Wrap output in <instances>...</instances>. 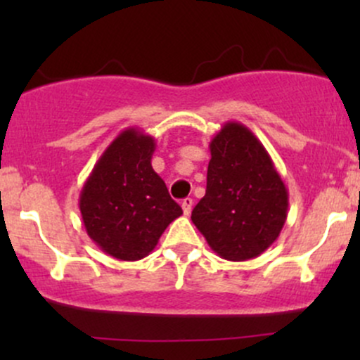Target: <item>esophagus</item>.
Here are the masks:
<instances>
[{
	"mask_svg": "<svg viewBox=\"0 0 360 360\" xmlns=\"http://www.w3.org/2000/svg\"><path fill=\"white\" fill-rule=\"evenodd\" d=\"M181 206H183V212L186 217H189V214H191V210H193V200L191 198H186V200H183V203H181Z\"/></svg>",
	"mask_w": 360,
	"mask_h": 360,
	"instance_id": "obj_1",
	"label": "esophagus"
}]
</instances>
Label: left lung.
<instances>
[{"mask_svg":"<svg viewBox=\"0 0 360 360\" xmlns=\"http://www.w3.org/2000/svg\"><path fill=\"white\" fill-rule=\"evenodd\" d=\"M206 194L191 220L221 259H255L278 240L289 194L269 152L243 123L226 122L210 142Z\"/></svg>","mask_w":360,"mask_h":360,"instance_id":"1","label":"left lung"}]
</instances>
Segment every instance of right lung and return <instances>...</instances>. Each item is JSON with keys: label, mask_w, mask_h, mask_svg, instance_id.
<instances>
[{"label": "right lung", "mask_w": 360, "mask_h": 360, "mask_svg": "<svg viewBox=\"0 0 360 360\" xmlns=\"http://www.w3.org/2000/svg\"><path fill=\"white\" fill-rule=\"evenodd\" d=\"M155 139L125 128L106 147L79 194L89 238L118 260H140L155 249L169 223L183 214L152 169Z\"/></svg>", "instance_id": "1"}]
</instances>
